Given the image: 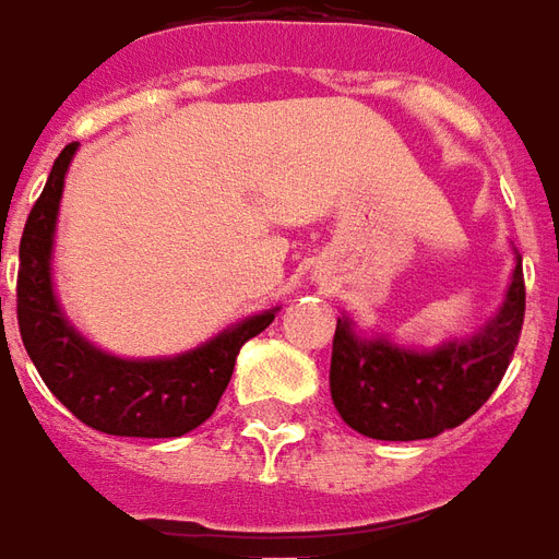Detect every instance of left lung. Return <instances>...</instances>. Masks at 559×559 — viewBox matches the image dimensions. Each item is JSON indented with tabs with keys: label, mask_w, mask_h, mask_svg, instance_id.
<instances>
[{
	"label": "left lung",
	"mask_w": 559,
	"mask_h": 559,
	"mask_svg": "<svg viewBox=\"0 0 559 559\" xmlns=\"http://www.w3.org/2000/svg\"><path fill=\"white\" fill-rule=\"evenodd\" d=\"M524 324L522 255L501 312L465 342L404 350L385 338L362 342L338 318L330 392L344 424L380 442H413L454 430L498 389Z\"/></svg>",
	"instance_id": "8db88e82"
}]
</instances>
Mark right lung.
<instances>
[{"label": "right lung", "instance_id": "add662e5", "mask_svg": "<svg viewBox=\"0 0 559 559\" xmlns=\"http://www.w3.org/2000/svg\"><path fill=\"white\" fill-rule=\"evenodd\" d=\"M73 153L75 144L61 150L20 238L16 324L25 350L49 392L79 421L99 433L138 439H174L191 433L215 413L241 344L262 333L274 321L276 309L253 314L203 347L174 359L132 362L96 350L64 321L49 276L58 203Z\"/></svg>", "mask_w": 559, "mask_h": 559}]
</instances>
